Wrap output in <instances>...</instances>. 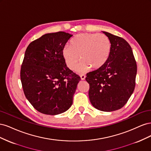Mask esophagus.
I'll list each match as a JSON object with an SVG mask.
<instances>
[{
  "label": "esophagus",
  "mask_w": 151,
  "mask_h": 151,
  "mask_svg": "<svg viewBox=\"0 0 151 151\" xmlns=\"http://www.w3.org/2000/svg\"><path fill=\"white\" fill-rule=\"evenodd\" d=\"M81 80H83V81L85 80L86 76H85L84 75H81Z\"/></svg>",
  "instance_id": "34e87169"
}]
</instances>
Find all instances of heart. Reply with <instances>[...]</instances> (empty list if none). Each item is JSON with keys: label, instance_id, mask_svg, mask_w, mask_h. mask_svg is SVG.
<instances>
[{"label": "heart", "instance_id": "1", "mask_svg": "<svg viewBox=\"0 0 151 151\" xmlns=\"http://www.w3.org/2000/svg\"><path fill=\"white\" fill-rule=\"evenodd\" d=\"M111 52V43L107 36L82 33L71 41L70 47H63L62 54L66 65L71 70H75L80 60H83L78 71L85 73L91 68L98 70L103 67L110 57Z\"/></svg>", "mask_w": 151, "mask_h": 151}]
</instances>
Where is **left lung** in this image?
<instances>
[{
	"label": "left lung",
	"mask_w": 151,
	"mask_h": 151,
	"mask_svg": "<svg viewBox=\"0 0 151 151\" xmlns=\"http://www.w3.org/2000/svg\"><path fill=\"white\" fill-rule=\"evenodd\" d=\"M110 40L111 52L103 67L87 74L89 98L93 106L103 111L122 108L133 93L137 64L133 52L126 40L106 31Z\"/></svg>",
	"instance_id": "8db88e82"
}]
</instances>
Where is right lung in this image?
I'll return each mask as SVG.
<instances>
[{"label":"right lung","mask_w":151,"mask_h":151,"mask_svg":"<svg viewBox=\"0 0 151 151\" xmlns=\"http://www.w3.org/2000/svg\"><path fill=\"white\" fill-rule=\"evenodd\" d=\"M72 35L63 31L47 33L27 47L21 68L25 96L36 110L55 115L66 111L80 77L67 67L62 49Z\"/></svg>","instance_id":"add662e5"}]
</instances>
